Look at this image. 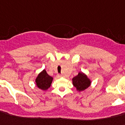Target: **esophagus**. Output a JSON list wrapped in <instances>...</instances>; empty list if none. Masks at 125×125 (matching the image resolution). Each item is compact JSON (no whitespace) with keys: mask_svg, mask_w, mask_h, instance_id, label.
<instances>
[{"mask_svg":"<svg viewBox=\"0 0 125 125\" xmlns=\"http://www.w3.org/2000/svg\"><path fill=\"white\" fill-rule=\"evenodd\" d=\"M61 77L62 76L61 75H57V77H58V78H61Z\"/></svg>","mask_w":125,"mask_h":125,"instance_id":"esophagus-1","label":"esophagus"}]
</instances>
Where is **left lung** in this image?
Returning a JSON list of instances; mask_svg holds the SVG:
<instances>
[{
  "label": "left lung",
  "instance_id": "8db88e82",
  "mask_svg": "<svg viewBox=\"0 0 125 125\" xmlns=\"http://www.w3.org/2000/svg\"><path fill=\"white\" fill-rule=\"evenodd\" d=\"M72 83L76 90L79 92L83 91L91 84V80L87 75L82 72H79L77 76L72 79Z\"/></svg>",
  "mask_w": 125,
  "mask_h": 125
}]
</instances>
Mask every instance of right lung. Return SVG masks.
<instances>
[{
    "label": "right lung",
    "mask_w": 125,
    "mask_h": 125,
    "mask_svg": "<svg viewBox=\"0 0 125 125\" xmlns=\"http://www.w3.org/2000/svg\"><path fill=\"white\" fill-rule=\"evenodd\" d=\"M52 81L53 77L48 75L45 69L38 74L35 79V83L37 87L43 91H46L50 88Z\"/></svg>",
    "instance_id": "right-lung-1"
}]
</instances>
